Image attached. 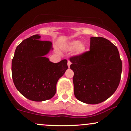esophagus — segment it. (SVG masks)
<instances>
[{
    "mask_svg": "<svg viewBox=\"0 0 131 131\" xmlns=\"http://www.w3.org/2000/svg\"><path fill=\"white\" fill-rule=\"evenodd\" d=\"M71 62L69 60L68 61V62H67V66H68V67H69V68H70V65H71Z\"/></svg>",
    "mask_w": 131,
    "mask_h": 131,
    "instance_id": "obj_1",
    "label": "esophagus"
}]
</instances>
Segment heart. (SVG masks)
<instances>
[{"label":"heart","mask_w":131,"mask_h":131,"mask_svg":"<svg viewBox=\"0 0 131 131\" xmlns=\"http://www.w3.org/2000/svg\"><path fill=\"white\" fill-rule=\"evenodd\" d=\"M66 48L69 51L76 49L77 53H82L85 51L86 46L84 43L80 42L79 40H73L67 45Z\"/></svg>","instance_id":"heart-1"}]
</instances>
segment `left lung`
Returning a JSON list of instances; mask_svg holds the SVG:
<instances>
[{"mask_svg": "<svg viewBox=\"0 0 131 131\" xmlns=\"http://www.w3.org/2000/svg\"><path fill=\"white\" fill-rule=\"evenodd\" d=\"M90 50L71 57L74 94L80 101L99 104L110 98L119 85L122 63L116 46L101 37H91Z\"/></svg>", "mask_w": 131, "mask_h": 131, "instance_id": "obj_1", "label": "left lung"}]
</instances>
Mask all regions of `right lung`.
<instances>
[{
  "mask_svg": "<svg viewBox=\"0 0 131 131\" xmlns=\"http://www.w3.org/2000/svg\"><path fill=\"white\" fill-rule=\"evenodd\" d=\"M35 35L17 46L12 61V76L17 90L27 99L43 101L55 95L57 82L68 69L67 60L57 63L45 57L53 49L49 41Z\"/></svg>",
  "mask_w": 131,
  "mask_h": 131,
  "instance_id": "1",
  "label": "right lung"
}]
</instances>
